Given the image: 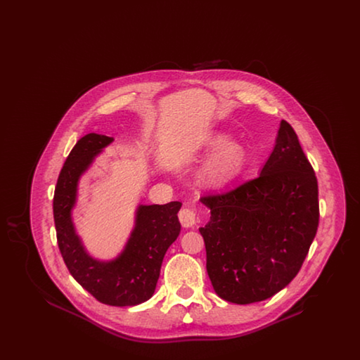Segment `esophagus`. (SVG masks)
Listing matches in <instances>:
<instances>
[{
    "label": "esophagus",
    "mask_w": 360,
    "mask_h": 360,
    "mask_svg": "<svg viewBox=\"0 0 360 360\" xmlns=\"http://www.w3.org/2000/svg\"><path fill=\"white\" fill-rule=\"evenodd\" d=\"M178 217H179V221L185 228H190V226H193L194 224L197 223V213L191 207L181 209Z\"/></svg>",
    "instance_id": "esophagus-1"
}]
</instances>
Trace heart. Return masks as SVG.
Returning a JSON list of instances; mask_svg holds the SVG:
<instances>
[{"label": "heart", "mask_w": 360, "mask_h": 360, "mask_svg": "<svg viewBox=\"0 0 360 360\" xmlns=\"http://www.w3.org/2000/svg\"><path fill=\"white\" fill-rule=\"evenodd\" d=\"M210 147L217 150L206 159L200 178L206 185L219 186L241 172L247 160V151L241 143L229 140L224 132L212 137Z\"/></svg>", "instance_id": "heart-1"}]
</instances>
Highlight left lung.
Listing matches in <instances>:
<instances>
[{"label":"left lung","mask_w":360,"mask_h":360,"mask_svg":"<svg viewBox=\"0 0 360 360\" xmlns=\"http://www.w3.org/2000/svg\"><path fill=\"white\" fill-rule=\"evenodd\" d=\"M201 202L210 209L200 232L219 297L239 305L264 301L298 274L319 226V186L288 121L259 176Z\"/></svg>","instance_id":"8db88e82"}]
</instances>
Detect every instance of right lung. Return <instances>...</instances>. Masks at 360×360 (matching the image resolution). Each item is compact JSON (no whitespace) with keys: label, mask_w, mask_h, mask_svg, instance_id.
<instances>
[{"label":"right lung","mask_w":360,"mask_h":360,"mask_svg":"<svg viewBox=\"0 0 360 360\" xmlns=\"http://www.w3.org/2000/svg\"><path fill=\"white\" fill-rule=\"evenodd\" d=\"M112 141L113 137L98 134L77 141L56 182L53 221L60 254L74 279L103 304L135 307L154 294L165 254L181 232L176 213L182 204L139 205L135 228L120 255L108 262L90 257L75 232L71 210L81 175Z\"/></svg>","instance_id":"add662e5"}]
</instances>
